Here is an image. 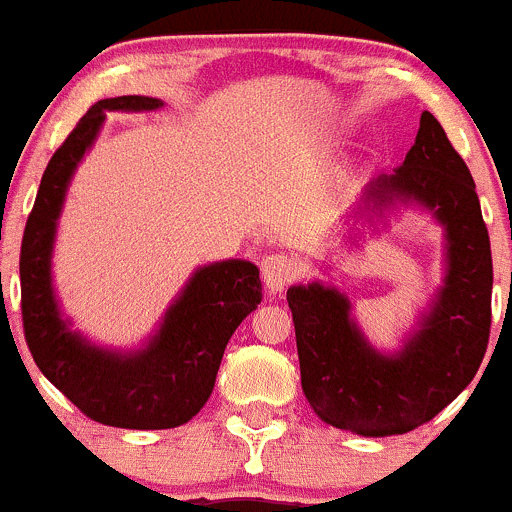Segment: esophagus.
Instances as JSON below:
<instances>
[{
  "label": "esophagus",
  "instance_id": "esophagus-1",
  "mask_svg": "<svg viewBox=\"0 0 512 512\" xmlns=\"http://www.w3.org/2000/svg\"><path fill=\"white\" fill-rule=\"evenodd\" d=\"M298 276V263L286 254H271L261 261V278L271 293H281Z\"/></svg>",
  "mask_w": 512,
  "mask_h": 512
}]
</instances>
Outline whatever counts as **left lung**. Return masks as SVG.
<instances>
[{
  "label": "left lung",
  "mask_w": 512,
  "mask_h": 512,
  "mask_svg": "<svg viewBox=\"0 0 512 512\" xmlns=\"http://www.w3.org/2000/svg\"><path fill=\"white\" fill-rule=\"evenodd\" d=\"M396 204L423 206L445 229L443 286L401 351H376L336 288L313 281L286 293L308 403L328 426L368 438L438 416L475 378L490 336L488 229L473 176L430 111L406 161L366 186L361 214L373 219Z\"/></svg>",
  "instance_id": "left-lung-1"
}]
</instances>
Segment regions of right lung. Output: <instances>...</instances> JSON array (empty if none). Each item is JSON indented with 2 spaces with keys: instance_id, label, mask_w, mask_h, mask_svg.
I'll return each mask as SVG.
<instances>
[{
  "instance_id": "1",
  "label": "right lung",
  "mask_w": 512,
  "mask_h": 512,
  "mask_svg": "<svg viewBox=\"0 0 512 512\" xmlns=\"http://www.w3.org/2000/svg\"><path fill=\"white\" fill-rule=\"evenodd\" d=\"M151 96L101 99L54 151L27 219L19 256L24 338L39 371L91 421L114 428L184 426L209 401L224 348L261 303L251 261L229 258L196 268L161 326L139 351H111L86 341L62 318L52 286V251L69 181L91 149L106 111H154Z\"/></svg>"
}]
</instances>
